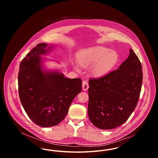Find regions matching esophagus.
Segmentation results:
<instances>
[{"instance_id": "esophagus-1", "label": "esophagus", "mask_w": 158, "mask_h": 158, "mask_svg": "<svg viewBox=\"0 0 158 158\" xmlns=\"http://www.w3.org/2000/svg\"><path fill=\"white\" fill-rule=\"evenodd\" d=\"M89 88V85H88V83L86 81H83L82 82V89L85 91L88 90Z\"/></svg>"}]
</instances>
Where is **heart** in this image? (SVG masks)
Segmentation results:
<instances>
[{
	"mask_svg": "<svg viewBox=\"0 0 158 158\" xmlns=\"http://www.w3.org/2000/svg\"><path fill=\"white\" fill-rule=\"evenodd\" d=\"M77 60L82 67H88L94 64L92 73L101 76L108 73L116 65L118 54L115 51L102 46H95L81 50L77 54ZM77 70L79 68L75 65Z\"/></svg>",
	"mask_w": 158,
	"mask_h": 158,
	"instance_id": "1",
	"label": "heart"
}]
</instances>
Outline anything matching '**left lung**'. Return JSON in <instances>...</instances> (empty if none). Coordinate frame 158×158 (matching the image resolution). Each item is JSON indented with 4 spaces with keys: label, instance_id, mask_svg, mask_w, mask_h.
I'll use <instances>...</instances> for the list:
<instances>
[{
    "label": "left lung",
    "instance_id": "obj_1",
    "mask_svg": "<svg viewBox=\"0 0 158 158\" xmlns=\"http://www.w3.org/2000/svg\"><path fill=\"white\" fill-rule=\"evenodd\" d=\"M133 50L118 69L89 81L88 116L97 127L110 130L124 124L133 112L141 91L143 73Z\"/></svg>",
    "mask_w": 158,
    "mask_h": 158
}]
</instances>
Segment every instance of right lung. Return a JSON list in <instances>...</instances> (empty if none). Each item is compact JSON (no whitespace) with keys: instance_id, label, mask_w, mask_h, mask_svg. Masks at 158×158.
<instances>
[{"instance_id":"add662e5","label":"right lung","mask_w":158,"mask_h":158,"mask_svg":"<svg viewBox=\"0 0 158 158\" xmlns=\"http://www.w3.org/2000/svg\"><path fill=\"white\" fill-rule=\"evenodd\" d=\"M53 45L40 43L23 59L18 73V89L23 108L31 120L43 127L57 125L65 118L73 99L82 90V80L69 79L43 63ZM47 60L52 61L50 59Z\"/></svg>"}]
</instances>
